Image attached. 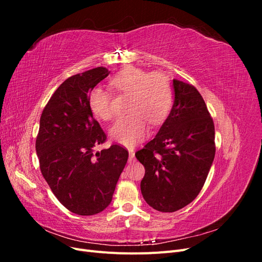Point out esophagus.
I'll use <instances>...</instances> for the list:
<instances>
[{
    "instance_id": "34e87169",
    "label": "esophagus",
    "mask_w": 262,
    "mask_h": 262,
    "mask_svg": "<svg viewBox=\"0 0 262 262\" xmlns=\"http://www.w3.org/2000/svg\"><path fill=\"white\" fill-rule=\"evenodd\" d=\"M129 160L130 161H133L134 160V150H133V148H129Z\"/></svg>"
}]
</instances>
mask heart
<instances>
[{
  "label": "heart",
  "instance_id": "b5f03b06",
  "mask_svg": "<svg viewBox=\"0 0 262 262\" xmlns=\"http://www.w3.org/2000/svg\"><path fill=\"white\" fill-rule=\"evenodd\" d=\"M112 86L119 93L130 95L129 115L119 118L110 129L112 138L125 146L136 145L147 134L148 122L160 124L170 112L172 86L164 73L126 68L113 77ZM89 104L101 120L115 117L113 95L102 87H95L91 92Z\"/></svg>",
  "mask_w": 262,
  "mask_h": 262
}]
</instances>
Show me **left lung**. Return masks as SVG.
I'll return each mask as SVG.
<instances>
[{
  "label": "left lung",
  "mask_w": 262,
  "mask_h": 262,
  "mask_svg": "<svg viewBox=\"0 0 262 262\" xmlns=\"http://www.w3.org/2000/svg\"><path fill=\"white\" fill-rule=\"evenodd\" d=\"M173 105L155 138L136 153L144 166L141 192L160 212L192 202L207 180L215 156L214 123L193 85L172 81Z\"/></svg>",
  "instance_id": "obj_1"
}]
</instances>
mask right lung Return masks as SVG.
<instances>
[{"mask_svg":"<svg viewBox=\"0 0 262 262\" xmlns=\"http://www.w3.org/2000/svg\"><path fill=\"white\" fill-rule=\"evenodd\" d=\"M108 74L99 67L69 77L40 117L36 152L41 173L57 199L78 215H94L108 207L129 156L118 144L94 154L107 137L93 118L89 97Z\"/></svg>","mask_w":262,"mask_h":262,"instance_id":"1","label":"right lung"}]
</instances>
